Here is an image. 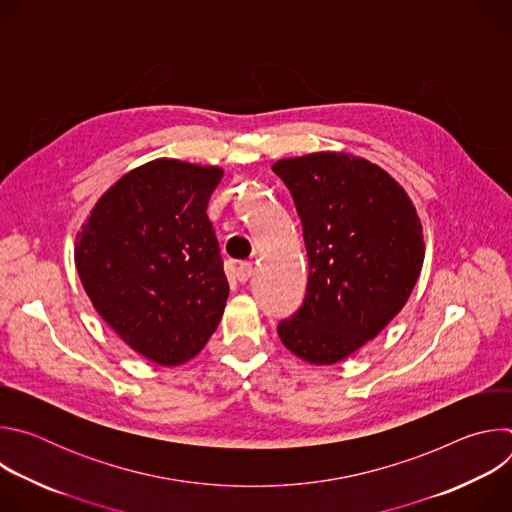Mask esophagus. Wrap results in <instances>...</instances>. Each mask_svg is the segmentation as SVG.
I'll return each instance as SVG.
<instances>
[{
  "mask_svg": "<svg viewBox=\"0 0 512 512\" xmlns=\"http://www.w3.org/2000/svg\"><path fill=\"white\" fill-rule=\"evenodd\" d=\"M251 275H253V263H247V261L239 263V267H237V279H239L241 283H245Z\"/></svg>",
  "mask_w": 512,
  "mask_h": 512,
  "instance_id": "34e87169",
  "label": "esophagus"
}]
</instances>
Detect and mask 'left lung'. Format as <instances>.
I'll list each match as a JSON object with an SVG mask.
<instances>
[{
    "label": "left lung",
    "mask_w": 512,
    "mask_h": 512,
    "mask_svg": "<svg viewBox=\"0 0 512 512\" xmlns=\"http://www.w3.org/2000/svg\"><path fill=\"white\" fill-rule=\"evenodd\" d=\"M273 172L294 196L310 265L304 304L277 334L302 360L336 364L407 304L425 257L421 221L397 180L352 154L283 158Z\"/></svg>",
    "instance_id": "8db88e82"
}]
</instances>
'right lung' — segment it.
<instances>
[{"label": "right lung", "instance_id": "obj_1", "mask_svg": "<svg viewBox=\"0 0 512 512\" xmlns=\"http://www.w3.org/2000/svg\"><path fill=\"white\" fill-rule=\"evenodd\" d=\"M218 166L158 158L121 176L77 233L75 263L99 316L162 367L196 356L223 318L229 281L206 216Z\"/></svg>", "mask_w": 512, "mask_h": 512}]
</instances>
